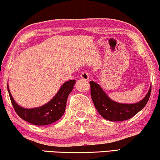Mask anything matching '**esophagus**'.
Instances as JSON below:
<instances>
[{"instance_id":"obj_1","label":"esophagus","mask_w":160,"mask_h":160,"mask_svg":"<svg viewBox=\"0 0 160 160\" xmlns=\"http://www.w3.org/2000/svg\"><path fill=\"white\" fill-rule=\"evenodd\" d=\"M81 78L84 81H87L89 78V73L87 71L83 72V73L81 74Z\"/></svg>"}]
</instances>
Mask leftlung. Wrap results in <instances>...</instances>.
<instances>
[{"label":"left lung","mask_w":160,"mask_h":160,"mask_svg":"<svg viewBox=\"0 0 160 160\" xmlns=\"http://www.w3.org/2000/svg\"><path fill=\"white\" fill-rule=\"evenodd\" d=\"M90 92L93 103L98 113L104 119L112 122H121L130 119L142 110L149 99L152 87L143 100L134 104H123L113 101L100 85L90 81Z\"/></svg>","instance_id":"left-lung-1"}]
</instances>
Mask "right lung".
<instances>
[{
  "label": "right lung",
  "mask_w": 160,
  "mask_h": 160,
  "mask_svg": "<svg viewBox=\"0 0 160 160\" xmlns=\"http://www.w3.org/2000/svg\"><path fill=\"white\" fill-rule=\"evenodd\" d=\"M76 80H70L62 84L56 95L44 106L36 108L27 109L17 104L11 95L8 86V94L12 106L18 116L25 121L35 125H47L60 119L65 112L67 98L73 89Z\"/></svg>",
  "instance_id": "add662e5"
}]
</instances>
